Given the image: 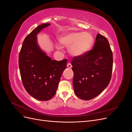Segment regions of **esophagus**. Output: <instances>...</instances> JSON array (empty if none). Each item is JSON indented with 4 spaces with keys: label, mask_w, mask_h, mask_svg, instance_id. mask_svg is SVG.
Returning a JSON list of instances; mask_svg holds the SVG:
<instances>
[{
    "label": "esophagus",
    "mask_w": 132,
    "mask_h": 132,
    "mask_svg": "<svg viewBox=\"0 0 132 132\" xmlns=\"http://www.w3.org/2000/svg\"><path fill=\"white\" fill-rule=\"evenodd\" d=\"M67 67L69 68H72V65H71V64L70 63H68L67 64Z\"/></svg>",
    "instance_id": "esophagus-1"
}]
</instances>
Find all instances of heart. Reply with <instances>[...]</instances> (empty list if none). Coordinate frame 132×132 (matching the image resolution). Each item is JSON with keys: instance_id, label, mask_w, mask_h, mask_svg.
I'll return each mask as SVG.
<instances>
[{"instance_id": "1", "label": "heart", "mask_w": 132, "mask_h": 132, "mask_svg": "<svg viewBox=\"0 0 132 132\" xmlns=\"http://www.w3.org/2000/svg\"><path fill=\"white\" fill-rule=\"evenodd\" d=\"M59 42L63 46L69 47V53L73 56H81L93 47L94 37L87 32H72L63 35Z\"/></svg>"}]
</instances>
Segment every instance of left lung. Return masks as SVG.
I'll use <instances>...</instances> for the list:
<instances>
[{"label":"left lung","instance_id":"left-lung-1","mask_svg":"<svg viewBox=\"0 0 132 132\" xmlns=\"http://www.w3.org/2000/svg\"><path fill=\"white\" fill-rule=\"evenodd\" d=\"M75 95L84 100L97 96L109 84L113 54L107 39L98 34L93 48L71 61Z\"/></svg>","mask_w":132,"mask_h":132}]
</instances>
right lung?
I'll list each match as a JSON object with an SVG mask.
<instances>
[{
  "instance_id": "obj_1",
  "label": "right lung",
  "mask_w": 132,
  "mask_h": 132,
  "mask_svg": "<svg viewBox=\"0 0 132 132\" xmlns=\"http://www.w3.org/2000/svg\"><path fill=\"white\" fill-rule=\"evenodd\" d=\"M50 23L39 25L23 42L19 56L22 84L31 96L39 101H48L56 93L67 59L52 60L37 45L36 35Z\"/></svg>"
}]
</instances>
